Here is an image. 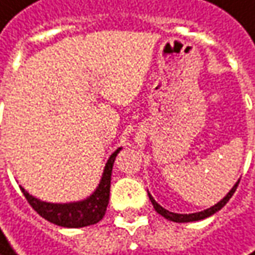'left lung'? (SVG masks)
<instances>
[{
    "instance_id": "obj_1",
    "label": "left lung",
    "mask_w": 255,
    "mask_h": 255,
    "mask_svg": "<svg viewBox=\"0 0 255 255\" xmlns=\"http://www.w3.org/2000/svg\"><path fill=\"white\" fill-rule=\"evenodd\" d=\"M240 185V180L235 183V186L232 187L231 190H230V193L222 199V201H219L217 205H214L212 208H209V209H206V211H202V212H196V214H173V212H169V211H166L164 208H161L160 205H158L153 198H151V195L148 193V198H150V201L153 203V206H154V209L157 211V214H160L161 217H164L166 219H169V221H173V222H192V221H201V219H205V218L211 217V215H214L215 212H218L222 206H225L227 202L230 201L232 198V195H234V192L237 190V187Z\"/></svg>"
}]
</instances>
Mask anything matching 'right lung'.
Returning <instances> with one entry per match:
<instances>
[{"label":"right lung","mask_w":255,"mask_h":255,"mask_svg":"<svg viewBox=\"0 0 255 255\" xmlns=\"http://www.w3.org/2000/svg\"><path fill=\"white\" fill-rule=\"evenodd\" d=\"M121 148L114 151L113 156L107 161L105 170L102 174L101 183L88 199L75 203H47L38 201L28 195L23 187L21 192L25 196L27 202L31 205V208L37 212L40 217L50 221L56 225L68 227V228H81L88 227L99 222L105 212L110 202V187H111V173H113L114 160Z\"/></svg>","instance_id":"add662e5"}]
</instances>
